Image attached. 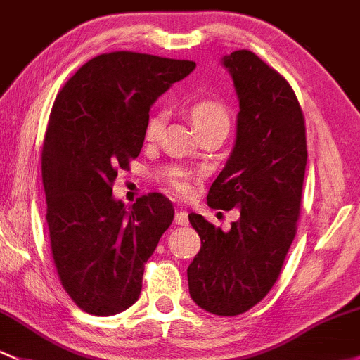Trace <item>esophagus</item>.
<instances>
[{
    "label": "esophagus",
    "instance_id": "1",
    "mask_svg": "<svg viewBox=\"0 0 360 360\" xmlns=\"http://www.w3.org/2000/svg\"><path fill=\"white\" fill-rule=\"evenodd\" d=\"M175 223H176V225H180V226H187L188 225L187 211H184V210L176 211L175 212Z\"/></svg>",
    "mask_w": 360,
    "mask_h": 360
}]
</instances>
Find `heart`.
I'll list each match as a JSON object with an SVG mask.
<instances>
[{"label":"heart","instance_id":"obj_1","mask_svg":"<svg viewBox=\"0 0 360 360\" xmlns=\"http://www.w3.org/2000/svg\"><path fill=\"white\" fill-rule=\"evenodd\" d=\"M191 118L195 125L197 132H204L210 129H230V111L218 99H200L191 106ZM165 125V111H156L150 115L148 123H146V141L153 142L160 137L161 130ZM173 188L179 194H188L191 187L184 176L173 180Z\"/></svg>","mask_w":360,"mask_h":360}]
</instances>
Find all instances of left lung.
I'll return each instance as SVG.
<instances>
[{
    "instance_id": "left-lung-1",
    "label": "left lung",
    "mask_w": 360,
    "mask_h": 360,
    "mask_svg": "<svg viewBox=\"0 0 360 360\" xmlns=\"http://www.w3.org/2000/svg\"><path fill=\"white\" fill-rule=\"evenodd\" d=\"M221 65L237 92V135L207 204L238 207L240 218L223 231L188 214L200 250L187 278L199 307L237 316L261 302L280 276L297 231L307 144L300 104L280 73L247 49L223 56Z\"/></svg>"
}]
</instances>
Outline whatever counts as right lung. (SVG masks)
Wrapping results in <instances>:
<instances>
[{"label":"right lung","mask_w":360,"mask_h":360,"mask_svg":"<svg viewBox=\"0 0 360 360\" xmlns=\"http://www.w3.org/2000/svg\"><path fill=\"white\" fill-rule=\"evenodd\" d=\"M194 68L188 60L106 53L56 96L42 146L46 219L61 285L89 314L115 316L137 302L144 264L172 225L165 195L127 207L111 185L141 153L153 103Z\"/></svg>","instance_id":"right-lung-1"}]
</instances>
